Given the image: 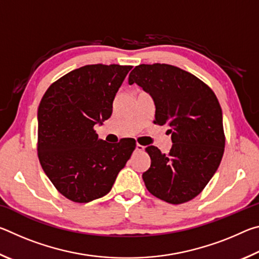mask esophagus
<instances>
[{
  "label": "esophagus",
  "instance_id": "1",
  "mask_svg": "<svg viewBox=\"0 0 259 259\" xmlns=\"http://www.w3.org/2000/svg\"><path fill=\"white\" fill-rule=\"evenodd\" d=\"M144 150H145V147H144L143 145H140V144H136V151L137 152H143Z\"/></svg>",
  "mask_w": 259,
  "mask_h": 259
}]
</instances>
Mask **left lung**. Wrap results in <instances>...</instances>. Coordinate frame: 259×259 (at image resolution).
<instances>
[{
  "mask_svg": "<svg viewBox=\"0 0 259 259\" xmlns=\"http://www.w3.org/2000/svg\"><path fill=\"white\" fill-rule=\"evenodd\" d=\"M152 96L154 123L168 125V154L148 146L150 169L143 174L148 192L171 204L194 199L216 172L225 147L223 114L210 87L193 74L166 64L138 65L129 74Z\"/></svg>",
  "mask_w": 259,
  "mask_h": 259,
  "instance_id": "8db88e82",
  "label": "left lung"
}]
</instances>
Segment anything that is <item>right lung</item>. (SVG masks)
I'll list each match as a JSON object with an SVG mask.
<instances>
[{"instance_id":"1","label":"right lung","mask_w":259,"mask_h":259,"mask_svg":"<svg viewBox=\"0 0 259 259\" xmlns=\"http://www.w3.org/2000/svg\"><path fill=\"white\" fill-rule=\"evenodd\" d=\"M133 66L85 65L48 88L37 111V155L43 171L65 198L87 203L111 191L136 148L98 138L95 124L112 115L113 100Z\"/></svg>"}]
</instances>
